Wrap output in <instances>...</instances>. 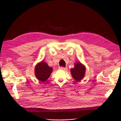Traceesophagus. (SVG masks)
<instances>
[{
	"instance_id": "1",
	"label": "esophagus",
	"mask_w": 121,
	"mask_h": 121,
	"mask_svg": "<svg viewBox=\"0 0 121 121\" xmlns=\"http://www.w3.org/2000/svg\"><path fill=\"white\" fill-rule=\"evenodd\" d=\"M59 69H61V70H65V69H67V68H65V67H60L59 68Z\"/></svg>"
}]
</instances>
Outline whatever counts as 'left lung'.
Listing matches in <instances>:
<instances>
[{
  "mask_svg": "<svg viewBox=\"0 0 121 121\" xmlns=\"http://www.w3.org/2000/svg\"><path fill=\"white\" fill-rule=\"evenodd\" d=\"M71 74L72 77L77 82H79L83 79L85 75L86 67L80 62H77L75 64L74 67L71 69Z\"/></svg>",
  "mask_w": 121,
  "mask_h": 121,
  "instance_id": "8db88e82",
  "label": "left lung"
}]
</instances>
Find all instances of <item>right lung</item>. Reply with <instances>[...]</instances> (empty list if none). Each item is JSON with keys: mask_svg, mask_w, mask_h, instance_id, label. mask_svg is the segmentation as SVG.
Returning <instances> with one entry per match:
<instances>
[{"mask_svg": "<svg viewBox=\"0 0 121 121\" xmlns=\"http://www.w3.org/2000/svg\"><path fill=\"white\" fill-rule=\"evenodd\" d=\"M52 70L53 69L49 67L46 62L42 60L36 65L35 75L39 81L45 82L49 78Z\"/></svg>", "mask_w": 121, "mask_h": 121, "instance_id": "1", "label": "right lung"}]
</instances>
